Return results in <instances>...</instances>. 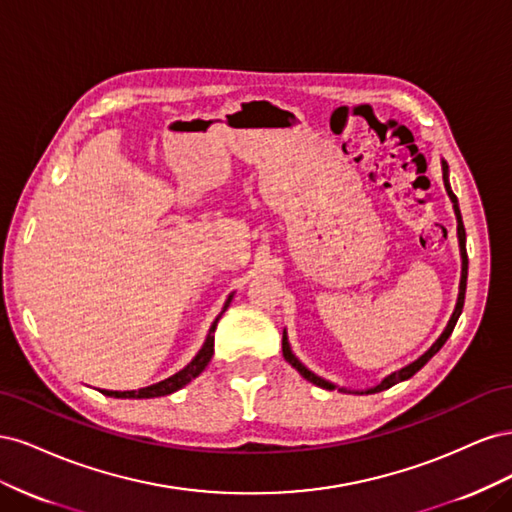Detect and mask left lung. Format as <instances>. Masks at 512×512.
Listing matches in <instances>:
<instances>
[{
	"instance_id": "8db88e82",
	"label": "left lung",
	"mask_w": 512,
	"mask_h": 512,
	"mask_svg": "<svg viewBox=\"0 0 512 512\" xmlns=\"http://www.w3.org/2000/svg\"><path fill=\"white\" fill-rule=\"evenodd\" d=\"M442 170H444V188H446V192H448V196H451V200H453V207H455V215H457V235H459V247H461V260H463V267H461V284H459V299H457V305H455V312H453V316H451V320H448V324H446V329H444V333L436 339V344H433L423 356H418V359L414 361V363H410L408 367H404V369H399V371H395V374H391L389 378H384L378 386H374V389H369V391H365L367 395L369 393H380V391H384V389H391V386H395L397 382H404V380H408V378H412L418 369L421 367H425V363L431 359L433 354H436L444 344H446V339L451 337V333H453V329H455V324H457V320H459V316H461V312H463V301H466V284H468V252H466V228H463V220H461V213H459V205H457V196L453 194V190H451V183H448V166H446V162H442ZM282 352H284V359L299 371V374L305 378V380H309L312 384H316V386H322V389H335V386L331 384V382H327V380H322V378H318L316 374H312V371H309L297 356L292 354V350H290V346H288V339H286V333H284V337H282ZM363 395V393H361Z\"/></svg>"
}]
</instances>
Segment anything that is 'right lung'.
<instances>
[{
    "label": "right lung",
    "mask_w": 512,
    "mask_h": 512,
    "mask_svg": "<svg viewBox=\"0 0 512 512\" xmlns=\"http://www.w3.org/2000/svg\"><path fill=\"white\" fill-rule=\"evenodd\" d=\"M230 299L232 297H228V301H226V305H224V309H222V314L226 312L228 309V305H230ZM222 314L213 320V324H211V329H209V335H207V339H205V346L200 348V352L194 356L192 359V363L190 365H185L181 371H177L175 376H170V378H166V380H162V382H158V384H151V386H145V389H138V391H102L104 395H108V397H126V399H149V397H162V395H170V393H175V391H179V389H183L185 384L188 382H192L200 371H203L207 365H209V361H211V356H213V333H215V327H218V320L222 318Z\"/></svg>",
    "instance_id": "obj_1"
}]
</instances>
